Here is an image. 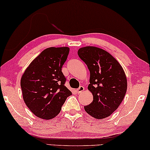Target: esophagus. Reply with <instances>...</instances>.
Segmentation results:
<instances>
[{"label":"esophagus","mask_w":150,"mask_h":150,"mask_svg":"<svg viewBox=\"0 0 150 150\" xmlns=\"http://www.w3.org/2000/svg\"><path fill=\"white\" fill-rule=\"evenodd\" d=\"M84 90H85V87H83V86H80V87L76 89V91L78 93H81L84 91Z\"/></svg>","instance_id":"esophagus-1"}]
</instances>
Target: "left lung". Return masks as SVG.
I'll use <instances>...</instances> for the list:
<instances>
[{"label": "left lung", "instance_id": "1", "mask_svg": "<svg viewBox=\"0 0 150 150\" xmlns=\"http://www.w3.org/2000/svg\"><path fill=\"white\" fill-rule=\"evenodd\" d=\"M78 54L90 71L88 89L93 100L85 110L96 119L110 116L124 100L127 90V79L117 61L103 49L94 46L80 48Z\"/></svg>", "mask_w": 150, "mask_h": 150}]
</instances>
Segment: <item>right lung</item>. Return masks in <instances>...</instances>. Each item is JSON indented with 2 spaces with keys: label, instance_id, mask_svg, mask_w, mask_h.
I'll list each match as a JSON object with an SVG mask.
<instances>
[{
  "label": "right lung",
  "instance_id": "add662e5",
  "mask_svg": "<svg viewBox=\"0 0 150 150\" xmlns=\"http://www.w3.org/2000/svg\"><path fill=\"white\" fill-rule=\"evenodd\" d=\"M69 52L67 47L45 49L22 75L20 85L24 101L39 118L55 117L72 94L65 86L66 79L61 71Z\"/></svg>",
  "mask_w": 150,
  "mask_h": 150
}]
</instances>
